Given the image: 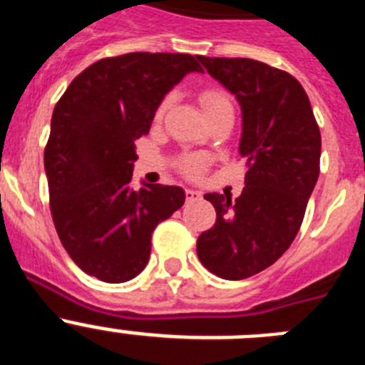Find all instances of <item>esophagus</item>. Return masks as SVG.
<instances>
[{"instance_id": "obj_1", "label": "esophagus", "mask_w": 365, "mask_h": 365, "mask_svg": "<svg viewBox=\"0 0 365 365\" xmlns=\"http://www.w3.org/2000/svg\"><path fill=\"white\" fill-rule=\"evenodd\" d=\"M186 199H188V201H197V199H201V192L188 188L186 190Z\"/></svg>"}]
</instances>
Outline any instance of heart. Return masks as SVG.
I'll return each mask as SVG.
<instances>
[{
	"instance_id": "obj_1",
	"label": "heart",
	"mask_w": 365,
	"mask_h": 365,
	"mask_svg": "<svg viewBox=\"0 0 365 365\" xmlns=\"http://www.w3.org/2000/svg\"><path fill=\"white\" fill-rule=\"evenodd\" d=\"M166 106H168L166 102L160 106L159 111H157V118L163 117L164 111H166ZM201 106H202V109H205L206 117H210V115H214V113H219V111H234V108H232V102L228 100V96L222 95L221 91H205L202 93ZM202 164H205V160H202L201 157L190 155V157L182 159L180 166H182V170H185L186 173H190V175H195V173H199V170L202 168Z\"/></svg>"
}]
</instances>
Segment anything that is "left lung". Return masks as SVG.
I'll list each match as a JSON object with an SVG mask.
<instances>
[{
  "label": "left lung",
  "instance_id": "left-lung-1",
  "mask_svg": "<svg viewBox=\"0 0 365 365\" xmlns=\"http://www.w3.org/2000/svg\"><path fill=\"white\" fill-rule=\"evenodd\" d=\"M199 62L241 108L245 188L235 201L206 193L217 219L197 240L202 265L235 282L265 270L294 241L320 173L322 137L307 93L289 73L250 58Z\"/></svg>",
  "mask_w": 365,
  "mask_h": 365
}]
</instances>
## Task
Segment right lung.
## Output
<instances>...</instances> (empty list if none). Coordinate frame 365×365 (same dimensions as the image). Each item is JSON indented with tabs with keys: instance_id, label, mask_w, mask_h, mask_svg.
<instances>
[{
	"instance_id": "obj_1",
	"label": "right lung",
	"mask_w": 365,
	"mask_h": 365,
	"mask_svg": "<svg viewBox=\"0 0 365 365\" xmlns=\"http://www.w3.org/2000/svg\"><path fill=\"white\" fill-rule=\"evenodd\" d=\"M190 73L180 53H130L87 67L58 100L45 148L53 221L71 259L106 283H124L150 261L151 234L185 205L180 186H131L135 140L164 96Z\"/></svg>"
}]
</instances>
